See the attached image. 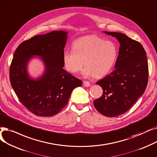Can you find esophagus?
<instances>
[{
    "label": "esophagus",
    "mask_w": 157,
    "mask_h": 157,
    "mask_svg": "<svg viewBox=\"0 0 157 157\" xmlns=\"http://www.w3.org/2000/svg\"><path fill=\"white\" fill-rule=\"evenodd\" d=\"M83 85L85 87H89V86H91V84L88 81H83Z\"/></svg>",
    "instance_id": "esophagus-1"
}]
</instances>
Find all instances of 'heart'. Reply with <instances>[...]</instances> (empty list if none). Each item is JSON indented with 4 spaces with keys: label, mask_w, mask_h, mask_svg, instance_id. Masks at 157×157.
Returning a JSON list of instances; mask_svg holds the SVG:
<instances>
[{
    "label": "heart",
    "mask_w": 157,
    "mask_h": 157,
    "mask_svg": "<svg viewBox=\"0 0 157 157\" xmlns=\"http://www.w3.org/2000/svg\"><path fill=\"white\" fill-rule=\"evenodd\" d=\"M72 49L63 52L64 66L67 71L74 74L81 70L84 63L86 67L82 71L84 77L105 76L113 69L118 55L114 42L105 41L94 35L75 41Z\"/></svg>",
    "instance_id": "heart-1"
}]
</instances>
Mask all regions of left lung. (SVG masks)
Returning <instances> with one entry per match:
<instances>
[{
    "label": "left lung",
    "mask_w": 157,
    "mask_h": 157,
    "mask_svg": "<svg viewBox=\"0 0 157 157\" xmlns=\"http://www.w3.org/2000/svg\"><path fill=\"white\" fill-rule=\"evenodd\" d=\"M120 44L114 71L97 82L103 89L102 96L94 100L100 114L116 117L128 110L143 94L147 84L148 64L142 44L121 33L104 31Z\"/></svg>",
    "instance_id": "obj_1"
}]
</instances>
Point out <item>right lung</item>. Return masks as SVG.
<instances>
[{
    "instance_id": "obj_1",
    "label": "right lung",
    "mask_w": 157,
    "mask_h": 157,
    "mask_svg": "<svg viewBox=\"0 0 157 157\" xmlns=\"http://www.w3.org/2000/svg\"><path fill=\"white\" fill-rule=\"evenodd\" d=\"M68 34L54 31L37 35L22 42L14 52L10 70L11 84L21 103L36 116L50 117L59 113L73 89L82 84L63 68ZM35 56L45 66L42 75L37 79L30 77L27 71L28 62Z\"/></svg>"
}]
</instances>
